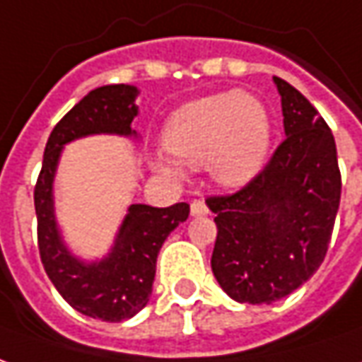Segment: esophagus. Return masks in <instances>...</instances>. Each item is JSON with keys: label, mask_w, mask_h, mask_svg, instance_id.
I'll return each mask as SVG.
<instances>
[{"label": "esophagus", "mask_w": 362, "mask_h": 362, "mask_svg": "<svg viewBox=\"0 0 362 362\" xmlns=\"http://www.w3.org/2000/svg\"><path fill=\"white\" fill-rule=\"evenodd\" d=\"M190 212L192 216H206L208 214V206H206V202L204 200H192L190 204Z\"/></svg>", "instance_id": "obj_1"}]
</instances>
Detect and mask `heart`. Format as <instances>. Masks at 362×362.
<instances>
[{"instance_id":"1","label":"heart","mask_w":362,"mask_h":362,"mask_svg":"<svg viewBox=\"0 0 362 362\" xmlns=\"http://www.w3.org/2000/svg\"><path fill=\"white\" fill-rule=\"evenodd\" d=\"M162 140L178 162L206 164L214 180L238 188L262 170L272 144V120L264 103L250 93H218L174 110ZM154 164L166 174H180L178 164L166 156Z\"/></svg>"}]
</instances>
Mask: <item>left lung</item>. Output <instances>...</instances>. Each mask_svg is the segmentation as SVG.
<instances>
[{
	"label": "left lung",
	"instance_id": "left-lung-1",
	"mask_svg": "<svg viewBox=\"0 0 362 362\" xmlns=\"http://www.w3.org/2000/svg\"><path fill=\"white\" fill-rule=\"evenodd\" d=\"M285 140L255 178L210 196L218 228L212 272L240 303H274L293 293L325 259L341 202L333 132L307 98L274 77Z\"/></svg>",
	"mask_w": 362,
	"mask_h": 362
}]
</instances>
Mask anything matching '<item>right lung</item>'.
<instances>
[{"label":"right lung","mask_w":362,"mask_h":362,"mask_svg":"<svg viewBox=\"0 0 362 362\" xmlns=\"http://www.w3.org/2000/svg\"><path fill=\"white\" fill-rule=\"evenodd\" d=\"M139 88L107 85L90 90L55 124L47 140L43 166L37 178V245L49 279L73 309L103 321H124L148 303L156 274V257L164 240L190 214L186 202L168 208L132 204L110 253L85 264L69 253L53 212V178L63 146L88 134L136 136L130 122L139 115Z\"/></svg>","instance_id":"1"}]
</instances>
